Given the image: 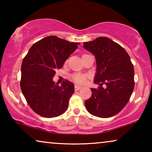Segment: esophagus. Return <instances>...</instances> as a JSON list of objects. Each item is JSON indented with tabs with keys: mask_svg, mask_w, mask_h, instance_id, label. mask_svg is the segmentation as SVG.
<instances>
[{
	"mask_svg": "<svg viewBox=\"0 0 152 152\" xmlns=\"http://www.w3.org/2000/svg\"><path fill=\"white\" fill-rule=\"evenodd\" d=\"M81 88H82V86H79V85H75V91H78Z\"/></svg>",
	"mask_w": 152,
	"mask_h": 152,
	"instance_id": "esophagus-1",
	"label": "esophagus"
}]
</instances>
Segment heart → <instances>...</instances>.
Wrapping results in <instances>:
<instances>
[{"mask_svg": "<svg viewBox=\"0 0 152 152\" xmlns=\"http://www.w3.org/2000/svg\"><path fill=\"white\" fill-rule=\"evenodd\" d=\"M86 75L83 74H76L73 76L74 80L78 84H83L86 82Z\"/></svg>", "mask_w": 152, "mask_h": 152, "instance_id": "heart-1", "label": "heart"}]
</instances>
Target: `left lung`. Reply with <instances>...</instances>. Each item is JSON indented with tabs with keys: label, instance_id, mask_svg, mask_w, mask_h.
<instances>
[{
	"label": "left lung",
	"instance_id": "left-lung-1",
	"mask_svg": "<svg viewBox=\"0 0 152 152\" xmlns=\"http://www.w3.org/2000/svg\"><path fill=\"white\" fill-rule=\"evenodd\" d=\"M84 48L95 56L94 83L99 84L98 88H91L92 95L85 102V107L93 115L112 117L125 107L134 91V69L130 57L107 37L84 43Z\"/></svg>",
	"mask_w": 152,
	"mask_h": 152
}]
</instances>
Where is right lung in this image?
Segmentation results:
<instances>
[{
	"mask_svg": "<svg viewBox=\"0 0 152 152\" xmlns=\"http://www.w3.org/2000/svg\"><path fill=\"white\" fill-rule=\"evenodd\" d=\"M78 45L49 36L33 44L23 60L20 88L29 106L38 115L55 118L67 109L75 85L68 80L59 85L53 77L55 70L63 66Z\"/></svg>",
	"mask_w": 152,
	"mask_h": 152,
	"instance_id": "right-lung-1",
	"label": "right lung"
}]
</instances>
